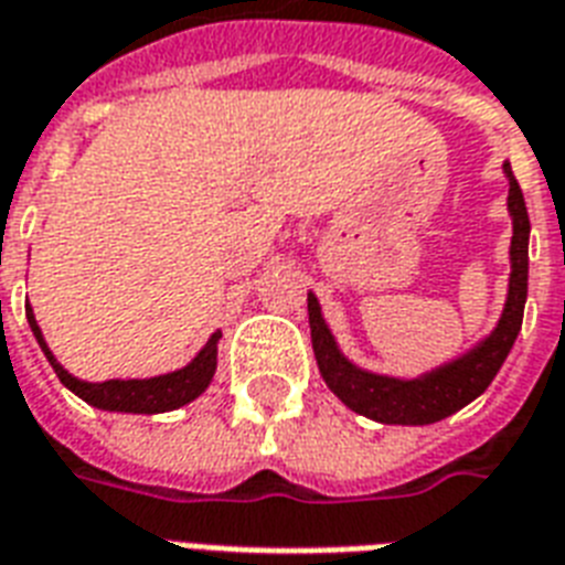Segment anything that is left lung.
I'll use <instances>...</instances> for the list:
<instances>
[{"instance_id":"left-lung-1","label":"left lung","mask_w":565,"mask_h":565,"mask_svg":"<svg viewBox=\"0 0 565 565\" xmlns=\"http://www.w3.org/2000/svg\"><path fill=\"white\" fill-rule=\"evenodd\" d=\"M503 178L510 180L507 210L512 218L507 301H503V311L494 322V329L462 355L412 379L385 376V373L359 367L355 361L340 352L338 340L322 317L320 299L308 292V322H311L317 367H320L326 385L331 387V394L343 406L376 420V424L426 426L465 408L492 385V379L498 376V370L522 331L524 301H527V243H531V218H527L522 189L512 178L510 162H503Z\"/></svg>"}]
</instances>
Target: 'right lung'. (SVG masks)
Wrapping results in <instances>:
<instances>
[{"label":"right lung","mask_w":565,"mask_h":565,"mask_svg":"<svg viewBox=\"0 0 565 565\" xmlns=\"http://www.w3.org/2000/svg\"><path fill=\"white\" fill-rule=\"evenodd\" d=\"M25 320L32 326V334L38 340V347L43 350L46 361L53 364L55 376L62 379V385L73 391L76 397L85 399L88 406L103 408V412H127V415H159V412H171L198 399L204 394L215 373V355H218V340L222 331H213L210 340L204 343V350L198 352L195 359L189 361L186 367L174 370V373H162V376L150 379H109V382H85L76 379L73 373L58 364L53 350L46 347L43 331L34 320L32 305H25Z\"/></svg>","instance_id":"obj_1"}]
</instances>
